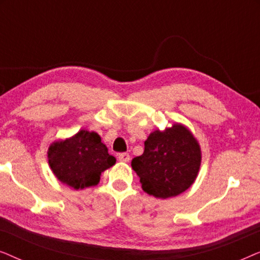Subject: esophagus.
I'll use <instances>...</instances> for the list:
<instances>
[{"label": "esophagus", "mask_w": 260, "mask_h": 260, "mask_svg": "<svg viewBox=\"0 0 260 260\" xmlns=\"http://www.w3.org/2000/svg\"><path fill=\"white\" fill-rule=\"evenodd\" d=\"M118 159L120 162H129L130 161V155L126 154V152H122V154L118 155Z\"/></svg>", "instance_id": "1"}]
</instances>
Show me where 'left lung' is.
<instances>
[{
  "mask_svg": "<svg viewBox=\"0 0 260 260\" xmlns=\"http://www.w3.org/2000/svg\"><path fill=\"white\" fill-rule=\"evenodd\" d=\"M200 166V144L181 123L152 131L144 142L143 154L131 161L142 189L157 199L186 191L198 177Z\"/></svg>",
  "mask_w": 260,
  "mask_h": 260,
  "instance_id": "left-lung-1",
  "label": "left lung"
}]
</instances>
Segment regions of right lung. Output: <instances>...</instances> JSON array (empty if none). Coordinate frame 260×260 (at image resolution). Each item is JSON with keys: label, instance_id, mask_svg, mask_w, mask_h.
I'll return each instance as SVG.
<instances>
[{"label": "right lung", "instance_id": "add662e5", "mask_svg": "<svg viewBox=\"0 0 260 260\" xmlns=\"http://www.w3.org/2000/svg\"><path fill=\"white\" fill-rule=\"evenodd\" d=\"M47 157L56 179L77 190L98 184L102 173L116 163L101 136L87 130L78 131L66 140L53 142Z\"/></svg>", "mask_w": 260, "mask_h": 260}]
</instances>
